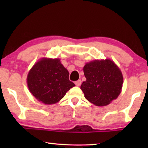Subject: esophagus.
Returning a JSON list of instances; mask_svg holds the SVG:
<instances>
[{
	"label": "esophagus",
	"mask_w": 148,
	"mask_h": 148,
	"mask_svg": "<svg viewBox=\"0 0 148 148\" xmlns=\"http://www.w3.org/2000/svg\"><path fill=\"white\" fill-rule=\"evenodd\" d=\"M75 84L76 85V86H78V87L80 86L81 84H82V81H81L80 79L78 80V81H77V82H75Z\"/></svg>",
	"instance_id": "obj_1"
}]
</instances>
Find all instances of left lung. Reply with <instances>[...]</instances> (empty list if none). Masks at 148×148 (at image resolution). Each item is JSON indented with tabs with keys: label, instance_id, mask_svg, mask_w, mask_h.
<instances>
[{
	"label": "left lung",
	"instance_id": "8db88e82",
	"mask_svg": "<svg viewBox=\"0 0 148 148\" xmlns=\"http://www.w3.org/2000/svg\"><path fill=\"white\" fill-rule=\"evenodd\" d=\"M86 81L81 90L89 102L104 106L116 100L123 88V77L119 66L112 60H94L84 66Z\"/></svg>",
	"mask_w": 148,
	"mask_h": 148
}]
</instances>
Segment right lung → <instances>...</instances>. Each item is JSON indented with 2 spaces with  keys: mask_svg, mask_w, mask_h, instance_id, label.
Segmentation results:
<instances>
[{
  "mask_svg": "<svg viewBox=\"0 0 148 148\" xmlns=\"http://www.w3.org/2000/svg\"><path fill=\"white\" fill-rule=\"evenodd\" d=\"M69 71L59 58H42L29 70L27 87L31 94L44 104H54L75 85L69 79Z\"/></svg>",
  "mask_w": 148,
  "mask_h": 148,
  "instance_id": "right-lung-1",
  "label": "right lung"
}]
</instances>
